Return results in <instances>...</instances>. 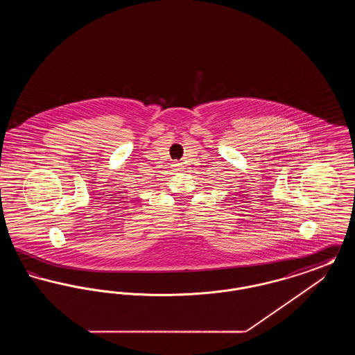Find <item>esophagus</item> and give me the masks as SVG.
<instances>
[{
	"mask_svg": "<svg viewBox=\"0 0 355 355\" xmlns=\"http://www.w3.org/2000/svg\"><path fill=\"white\" fill-rule=\"evenodd\" d=\"M173 169L175 170V171H181V170L184 169L182 162H180V161H174V162H173Z\"/></svg>",
	"mask_w": 355,
	"mask_h": 355,
	"instance_id": "34e87169",
	"label": "esophagus"
}]
</instances>
